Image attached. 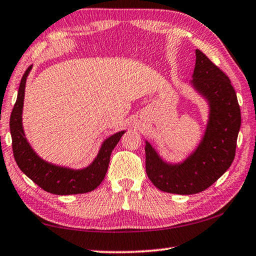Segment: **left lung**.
<instances>
[{"mask_svg": "<svg viewBox=\"0 0 256 256\" xmlns=\"http://www.w3.org/2000/svg\"><path fill=\"white\" fill-rule=\"evenodd\" d=\"M196 60L190 84L209 102V122L202 141L180 164H168L146 142V170L162 192L190 196L206 190L220 178L235 158L240 128V108L229 78L196 50Z\"/></svg>", "mask_w": 256, "mask_h": 256, "instance_id": "1", "label": "left lung"}]
</instances>
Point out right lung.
<instances>
[{
  "mask_svg": "<svg viewBox=\"0 0 256 256\" xmlns=\"http://www.w3.org/2000/svg\"><path fill=\"white\" fill-rule=\"evenodd\" d=\"M32 66L26 70L21 79L18 97L14 104L10 118V131L12 138V150L16 162L21 172L27 175L34 183L52 194L58 196H70L92 192L97 188L105 175L110 164L112 151L118 144L125 131H120L106 138L97 157L92 164L84 170H71V168L56 166L42 160L34 152L26 138L22 128V108L24 98L26 81Z\"/></svg>",
  "mask_w": 256,
  "mask_h": 256,
  "instance_id": "obj_1",
  "label": "right lung"
}]
</instances>
